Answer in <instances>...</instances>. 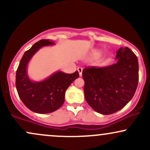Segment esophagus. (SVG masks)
<instances>
[{"mask_svg":"<svg viewBox=\"0 0 150 150\" xmlns=\"http://www.w3.org/2000/svg\"><path fill=\"white\" fill-rule=\"evenodd\" d=\"M77 71H78L80 76H82V68H81V67H79V68H77Z\"/></svg>","mask_w":150,"mask_h":150,"instance_id":"obj_1","label":"esophagus"}]
</instances>
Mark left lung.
<instances>
[{"mask_svg":"<svg viewBox=\"0 0 150 150\" xmlns=\"http://www.w3.org/2000/svg\"><path fill=\"white\" fill-rule=\"evenodd\" d=\"M116 63L82 70L87 102L97 113L109 115L122 109L135 94L139 80L137 56L128 47L116 52Z\"/></svg>","mask_w":150,"mask_h":150,"instance_id":"obj_1","label":"left lung"}]
</instances>
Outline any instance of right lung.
<instances>
[{
  "label": "right lung",
  "instance_id": "add662e5",
  "mask_svg": "<svg viewBox=\"0 0 150 150\" xmlns=\"http://www.w3.org/2000/svg\"><path fill=\"white\" fill-rule=\"evenodd\" d=\"M49 39H43L34 44L24 53L16 72V89L24 104L29 109L37 113H49L58 109L65 101L66 89L79 73L68 74L58 70L45 80L33 81L27 73V65L33 56L44 46L54 45Z\"/></svg>",
  "mask_w": 150,
  "mask_h": 150
}]
</instances>
